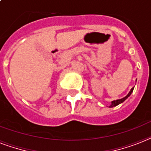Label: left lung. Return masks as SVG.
<instances>
[{"instance_id":"1","label":"left lung","mask_w":151,"mask_h":151,"mask_svg":"<svg viewBox=\"0 0 151 151\" xmlns=\"http://www.w3.org/2000/svg\"><path fill=\"white\" fill-rule=\"evenodd\" d=\"M133 89H134V87H132V88L131 89L130 92H129V93H128V95H127V96L124 97V98H123V99H117V100H116V101H112V104H111V106H109V107H113V106H117V105H119V104L122 103V102H123L124 101H125L126 99H128V97H129V96H130V95H131V94H132V91H133Z\"/></svg>"}]
</instances>
